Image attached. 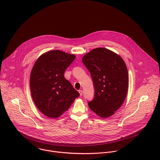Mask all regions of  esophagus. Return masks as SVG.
I'll return each instance as SVG.
<instances>
[{
	"instance_id": "obj_1",
	"label": "esophagus",
	"mask_w": 160,
	"mask_h": 160,
	"mask_svg": "<svg viewBox=\"0 0 160 160\" xmlns=\"http://www.w3.org/2000/svg\"><path fill=\"white\" fill-rule=\"evenodd\" d=\"M79 94H80V96H82V94H83V92H82V91H81V90H80V91H79Z\"/></svg>"
}]
</instances>
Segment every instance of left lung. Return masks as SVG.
<instances>
[{"label":"left lung","instance_id":"left-lung-1","mask_svg":"<svg viewBox=\"0 0 160 160\" xmlns=\"http://www.w3.org/2000/svg\"><path fill=\"white\" fill-rule=\"evenodd\" d=\"M82 63L91 73L94 87L89 108L103 118L112 116L123 103L128 89V72L124 60L113 52L99 47L86 54Z\"/></svg>","mask_w":160,"mask_h":160}]
</instances>
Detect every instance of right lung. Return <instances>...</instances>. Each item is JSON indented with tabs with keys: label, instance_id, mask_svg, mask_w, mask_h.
<instances>
[{
	"label": "right lung",
	"instance_id": "1",
	"mask_svg": "<svg viewBox=\"0 0 160 160\" xmlns=\"http://www.w3.org/2000/svg\"><path fill=\"white\" fill-rule=\"evenodd\" d=\"M76 56L59 50L41 55L30 76V89L37 108L48 118H57L67 111L79 96L64 77Z\"/></svg>",
	"mask_w": 160,
	"mask_h": 160
}]
</instances>
